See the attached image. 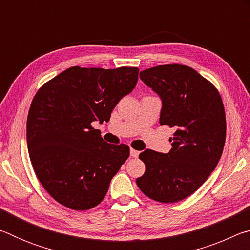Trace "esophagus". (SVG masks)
<instances>
[{"label":"esophagus","instance_id":"34e87169","mask_svg":"<svg viewBox=\"0 0 250 250\" xmlns=\"http://www.w3.org/2000/svg\"><path fill=\"white\" fill-rule=\"evenodd\" d=\"M130 155L132 156V158H138V155H139V151L134 150V149H130Z\"/></svg>","mask_w":250,"mask_h":250}]
</instances>
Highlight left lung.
<instances>
[{
  "label": "left lung",
  "mask_w": 250,
  "mask_h": 250,
  "mask_svg": "<svg viewBox=\"0 0 250 250\" xmlns=\"http://www.w3.org/2000/svg\"><path fill=\"white\" fill-rule=\"evenodd\" d=\"M140 78L162 99L160 125L174 128L168 153L146 150L139 155L146 172L137 179L143 194L175 203L196 191L221 159L226 139L225 109L218 90L185 65H160Z\"/></svg>",
  "instance_id": "8db88e82"
}]
</instances>
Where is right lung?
Returning a JSON list of instances; mask_svg holds the SVG:
<instances>
[{
  "mask_svg": "<svg viewBox=\"0 0 250 250\" xmlns=\"http://www.w3.org/2000/svg\"><path fill=\"white\" fill-rule=\"evenodd\" d=\"M139 68L74 66L42 86L31 104L27 149L34 172L50 196L74 210L99 204L129 158L126 145H109L94 121L108 122L138 82Z\"/></svg>",
  "mask_w": 250,
  "mask_h": 250,
  "instance_id": "right-lung-1",
  "label": "right lung"
}]
</instances>
